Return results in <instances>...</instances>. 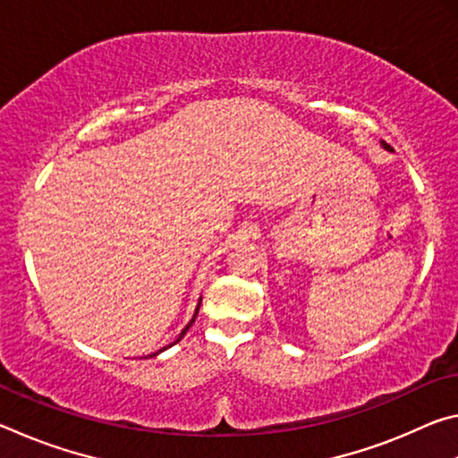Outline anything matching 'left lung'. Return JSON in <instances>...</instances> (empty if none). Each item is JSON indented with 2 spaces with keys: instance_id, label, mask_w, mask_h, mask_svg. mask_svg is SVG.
<instances>
[{
  "instance_id": "8db88e82",
  "label": "left lung",
  "mask_w": 458,
  "mask_h": 458,
  "mask_svg": "<svg viewBox=\"0 0 458 458\" xmlns=\"http://www.w3.org/2000/svg\"><path fill=\"white\" fill-rule=\"evenodd\" d=\"M382 147H384V149H386V151H392V147H390V145H387L386 141H382Z\"/></svg>"
}]
</instances>
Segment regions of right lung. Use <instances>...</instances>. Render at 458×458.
Returning a JSON list of instances; mask_svg holds the SVG:
<instances>
[{
    "label": "right lung",
    "mask_w": 458,
    "mask_h": 458,
    "mask_svg": "<svg viewBox=\"0 0 458 458\" xmlns=\"http://www.w3.org/2000/svg\"><path fill=\"white\" fill-rule=\"evenodd\" d=\"M199 301H201V299H199ZM198 311H199V303H198V307H196V313H193V317H191V321H190L188 325H185V327H183V331L180 333V337H177V339L174 341V344H177V341H180V339H182V337L185 335V333H188V329L191 327V323H193V321H196V317H198ZM174 344H169L167 347H172ZM167 347H164V350H167ZM164 350H159V352H155V353H151V355H149V358H153V355H157V353H161V352H164Z\"/></svg>",
    "instance_id": "obj_1"
}]
</instances>
